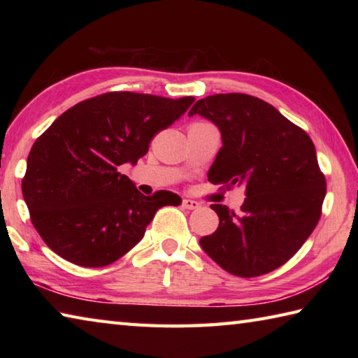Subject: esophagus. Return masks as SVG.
Instances as JSON below:
<instances>
[{"label":"esophagus","mask_w":358,"mask_h":358,"mask_svg":"<svg viewBox=\"0 0 358 358\" xmlns=\"http://www.w3.org/2000/svg\"><path fill=\"white\" fill-rule=\"evenodd\" d=\"M183 207L187 210H196L201 207V203L197 201H192V199H183Z\"/></svg>","instance_id":"1"}]
</instances>
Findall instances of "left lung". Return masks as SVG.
<instances>
[{"label":"left lung","instance_id":"left-lung-1","mask_svg":"<svg viewBox=\"0 0 358 358\" xmlns=\"http://www.w3.org/2000/svg\"><path fill=\"white\" fill-rule=\"evenodd\" d=\"M221 131L222 147L208 181L246 187L240 213L213 203L220 226L202 250L229 273L254 278L276 270L317 226L325 197L314 143L276 108L243 93L213 94L189 110Z\"/></svg>","mask_w":358,"mask_h":358}]
</instances>
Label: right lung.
I'll return each instance as SVG.
<instances>
[{"instance_id":"right-lung-1","label":"right lung","mask_w":358,"mask_h":358,"mask_svg":"<svg viewBox=\"0 0 358 358\" xmlns=\"http://www.w3.org/2000/svg\"><path fill=\"white\" fill-rule=\"evenodd\" d=\"M194 101L112 92L53 121L29 151L22 180L33 226L53 252L80 266H106L142 240L157 210L181 203L171 191L143 196L120 166L147 155L151 138Z\"/></svg>"}]
</instances>
